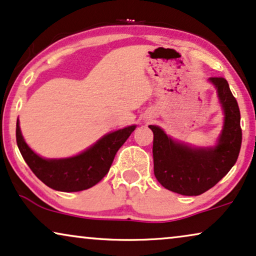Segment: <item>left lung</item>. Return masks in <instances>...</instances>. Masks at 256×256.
Returning <instances> with one entry per match:
<instances>
[{"label":"left lung","instance_id":"1","mask_svg":"<svg viewBox=\"0 0 256 256\" xmlns=\"http://www.w3.org/2000/svg\"><path fill=\"white\" fill-rule=\"evenodd\" d=\"M208 81L216 89L224 112V126L216 144L195 147L174 140L158 126H149L154 134L155 178L168 190L187 196H196L214 187L235 164L241 148L240 109L230 84L224 78Z\"/></svg>","mask_w":256,"mask_h":256}]
</instances>
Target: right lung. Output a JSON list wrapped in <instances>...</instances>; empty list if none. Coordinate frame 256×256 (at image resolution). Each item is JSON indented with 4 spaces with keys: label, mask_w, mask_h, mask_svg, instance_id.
<instances>
[{
    "label": "right lung",
    "mask_w": 256,
    "mask_h": 256,
    "mask_svg": "<svg viewBox=\"0 0 256 256\" xmlns=\"http://www.w3.org/2000/svg\"><path fill=\"white\" fill-rule=\"evenodd\" d=\"M135 128L132 124L108 132L80 154L63 158H44L36 154L23 138L18 120L16 142L26 164L43 184L55 190L70 193L90 188L106 176L116 152Z\"/></svg>",
    "instance_id": "1"
}]
</instances>
